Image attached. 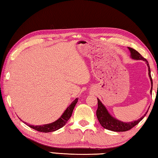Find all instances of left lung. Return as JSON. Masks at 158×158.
Segmentation results:
<instances>
[{
	"mask_svg": "<svg viewBox=\"0 0 158 158\" xmlns=\"http://www.w3.org/2000/svg\"><path fill=\"white\" fill-rule=\"evenodd\" d=\"M129 50L130 51L131 53V57L132 58L135 59V60H142L143 61H145L147 63V65L148 66V70H149V76L150 77L151 79V82H152V89H151V94L152 92V88H153V81H152V76H151V70H150V67L149 62L147 60L143 58V57L140 54V53L136 51L135 49H134L131 48H128ZM98 99V109H97L96 110V116L97 118H98L99 122L100 123L104 128L114 131V132H125V131L130 130V129H132L133 127H135L136 125H137L140 121H141L144 117L145 116L146 114L147 113V111L144 116H143L141 118H140L139 119L135 121V122H128V123H126V122H121V121L115 118H114L111 115H110L109 112L107 111L106 109L105 108V106H104L102 102H100V100Z\"/></svg>",
	"mask_w": 158,
	"mask_h": 158,
	"instance_id": "8db88e82",
	"label": "left lung"
}]
</instances>
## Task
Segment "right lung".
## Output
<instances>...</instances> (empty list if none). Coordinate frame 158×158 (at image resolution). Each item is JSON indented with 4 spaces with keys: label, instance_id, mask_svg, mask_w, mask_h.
Masks as SVG:
<instances>
[{
    "label": "right lung",
    "instance_id": "obj_1",
    "mask_svg": "<svg viewBox=\"0 0 158 158\" xmlns=\"http://www.w3.org/2000/svg\"><path fill=\"white\" fill-rule=\"evenodd\" d=\"M77 101H78V98H76L71 103V105H70L68 108L66 109L65 111L62 114V115L60 117L58 120H56V122H53L52 123L45 124V125H43V126H35L29 125L28 126L31 127L32 129L37 130L39 132H51L61 128V127H62L64 126H65V124L67 122H68V120L70 119V117H71L73 109L75 108ZM23 123H26V122H23Z\"/></svg>",
    "mask_w": 158,
    "mask_h": 158
}]
</instances>
